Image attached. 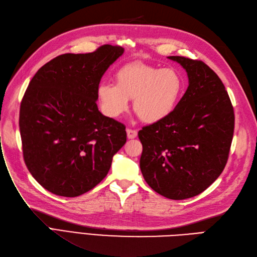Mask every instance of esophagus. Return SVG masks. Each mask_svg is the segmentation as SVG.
Instances as JSON below:
<instances>
[{
	"mask_svg": "<svg viewBox=\"0 0 257 257\" xmlns=\"http://www.w3.org/2000/svg\"><path fill=\"white\" fill-rule=\"evenodd\" d=\"M126 131H127L128 139H135V138H137V136H138V131L137 130L128 128Z\"/></svg>",
	"mask_w": 257,
	"mask_h": 257,
	"instance_id": "34e87169",
	"label": "esophagus"
}]
</instances>
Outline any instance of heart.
Wrapping results in <instances>:
<instances>
[{
    "instance_id": "obj_1",
    "label": "heart",
    "mask_w": 257,
    "mask_h": 257,
    "mask_svg": "<svg viewBox=\"0 0 257 257\" xmlns=\"http://www.w3.org/2000/svg\"><path fill=\"white\" fill-rule=\"evenodd\" d=\"M116 84L101 83L97 97L103 113L117 118L129 109L134 99V110L144 122H158L175 109L184 89L180 72L172 67L159 68L142 63H131L115 73Z\"/></svg>"
}]
</instances>
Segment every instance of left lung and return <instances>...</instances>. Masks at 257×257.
<instances>
[{"label": "left lung", "instance_id": "8db88e82", "mask_svg": "<svg viewBox=\"0 0 257 257\" xmlns=\"http://www.w3.org/2000/svg\"><path fill=\"white\" fill-rule=\"evenodd\" d=\"M169 59L186 69L189 86L168 117L139 131L140 168L154 191L185 200L205 191L224 170L235 115L224 84L204 62Z\"/></svg>", "mask_w": 257, "mask_h": 257}]
</instances>
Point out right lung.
<instances>
[{
  "mask_svg": "<svg viewBox=\"0 0 257 257\" xmlns=\"http://www.w3.org/2000/svg\"><path fill=\"white\" fill-rule=\"evenodd\" d=\"M123 48L103 45L85 54L66 53L33 77L20 105L23 158L38 184L74 197L106 176L127 141L126 127L97 106V88Z\"/></svg>",
  "mask_w": 257,
  "mask_h": 257,
  "instance_id": "add662e5",
  "label": "right lung"
}]
</instances>
